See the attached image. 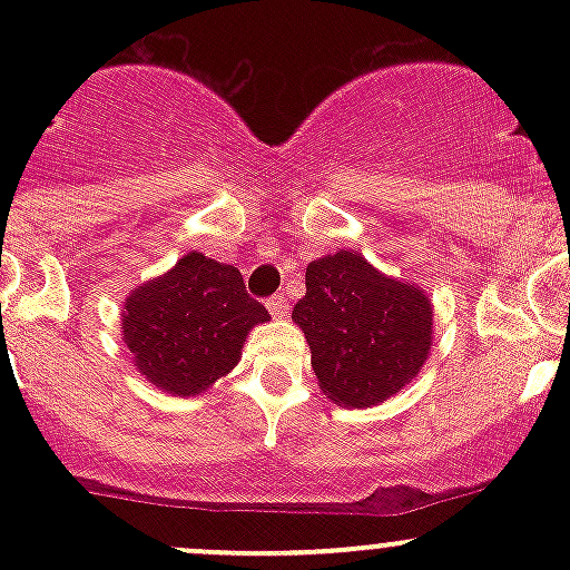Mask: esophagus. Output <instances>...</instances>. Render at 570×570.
<instances>
[{
  "label": "esophagus",
  "mask_w": 570,
  "mask_h": 570,
  "mask_svg": "<svg viewBox=\"0 0 570 570\" xmlns=\"http://www.w3.org/2000/svg\"><path fill=\"white\" fill-rule=\"evenodd\" d=\"M267 308H269V314H273V320H284L286 314H289V303H286V297H281V295L269 297Z\"/></svg>",
  "instance_id": "esophagus-1"
}]
</instances>
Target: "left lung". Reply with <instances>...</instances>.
I'll return each instance as SVG.
<instances>
[{"mask_svg":"<svg viewBox=\"0 0 570 570\" xmlns=\"http://www.w3.org/2000/svg\"><path fill=\"white\" fill-rule=\"evenodd\" d=\"M301 325L322 394L344 407L389 400L422 370L433 344V306L419 286L338 250L306 267Z\"/></svg>","mask_w":570,"mask_h":570,"instance_id":"8db88e82","label":"left lung"}]
</instances>
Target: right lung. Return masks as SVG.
<instances>
[{
	"label": "right lung",
	"instance_id": "1",
	"mask_svg": "<svg viewBox=\"0 0 570 570\" xmlns=\"http://www.w3.org/2000/svg\"><path fill=\"white\" fill-rule=\"evenodd\" d=\"M120 317L137 372L163 392L195 396L237 366L248 331L269 314L245 292L237 267L189 250L137 286Z\"/></svg>",
	"mask_w": 570,
	"mask_h": 570
}]
</instances>
